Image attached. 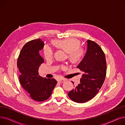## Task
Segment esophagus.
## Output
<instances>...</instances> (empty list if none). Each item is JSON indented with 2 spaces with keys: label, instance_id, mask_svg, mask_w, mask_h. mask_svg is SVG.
Returning a JSON list of instances; mask_svg holds the SVG:
<instances>
[{
  "label": "esophagus",
  "instance_id": "1",
  "mask_svg": "<svg viewBox=\"0 0 125 125\" xmlns=\"http://www.w3.org/2000/svg\"><path fill=\"white\" fill-rule=\"evenodd\" d=\"M65 81V80L64 79V78H60V79H59V80H58V82H59V83H64Z\"/></svg>",
  "mask_w": 125,
  "mask_h": 125
}]
</instances>
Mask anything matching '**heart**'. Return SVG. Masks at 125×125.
<instances>
[{
  "mask_svg": "<svg viewBox=\"0 0 125 125\" xmlns=\"http://www.w3.org/2000/svg\"><path fill=\"white\" fill-rule=\"evenodd\" d=\"M55 44L59 47L62 48L68 52V56L73 60H77L81 55V52L78 50L80 47V42L74 38H67L62 41H56ZM43 54L47 60H50L53 57L54 49L51 45L46 44L44 46ZM65 66H62V68L64 69Z\"/></svg>",
  "mask_w": 125,
  "mask_h": 125,
  "instance_id": "heart-1",
  "label": "heart"
}]
</instances>
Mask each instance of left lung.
<instances>
[{"mask_svg":"<svg viewBox=\"0 0 125 125\" xmlns=\"http://www.w3.org/2000/svg\"><path fill=\"white\" fill-rule=\"evenodd\" d=\"M87 50L77 68L82 72L80 83L68 93L74 102L84 103L95 97L101 88L106 73L105 56L100 46L90 40L87 41Z\"/></svg>","mask_w":125,"mask_h":125,"instance_id":"8db88e82","label":"left lung"}]
</instances>
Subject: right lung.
Listing matches in <instances>:
<instances>
[{"label":"right lung","instance_id":"add662e5","mask_svg":"<svg viewBox=\"0 0 125 125\" xmlns=\"http://www.w3.org/2000/svg\"><path fill=\"white\" fill-rule=\"evenodd\" d=\"M44 45L41 39L28 42L22 49L17 60V67L20 73V83L30 97L37 101L48 99L57 83L54 78L39 75L38 69L44 62L39 51Z\"/></svg>","mask_w":125,"mask_h":125}]
</instances>
